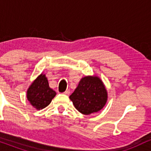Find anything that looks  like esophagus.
Segmentation results:
<instances>
[{
	"instance_id": "esophagus-1",
	"label": "esophagus",
	"mask_w": 151,
	"mask_h": 151,
	"mask_svg": "<svg viewBox=\"0 0 151 151\" xmlns=\"http://www.w3.org/2000/svg\"><path fill=\"white\" fill-rule=\"evenodd\" d=\"M70 91H69V90H67V91H65V92L63 93L65 94V95H69V94H70Z\"/></svg>"
}]
</instances>
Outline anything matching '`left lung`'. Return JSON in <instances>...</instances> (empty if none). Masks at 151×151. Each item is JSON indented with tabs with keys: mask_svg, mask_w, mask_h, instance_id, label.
Returning a JSON list of instances; mask_svg holds the SVG:
<instances>
[{
	"mask_svg": "<svg viewBox=\"0 0 151 151\" xmlns=\"http://www.w3.org/2000/svg\"><path fill=\"white\" fill-rule=\"evenodd\" d=\"M69 98L79 112L90 115L98 112L104 107L108 100V93L100 78L88 76L81 78Z\"/></svg>",
	"mask_w": 151,
	"mask_h": 151,
	"instance_id": "left-lung-1",
	"label": "left lung"
}]
</instances>
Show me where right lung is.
Segmentation results:
<instances>
[{
    "label": "right lung",
    "instance_id": "obj_1",
    "mask_svg": "<svg viewBox=\"0 0 151 151\" xmlns=\"http://www.w3.org/2000/svg\"><path fill=\"white\" fill-rule=\"evenodd\" d=\"M56 93L49 87L48 78L41 73L32 83L27 91V99L37 110L47 107Z\"/></svg>",
    "mask_w": 151,
    "mask_h": 151
}]
</instances>
